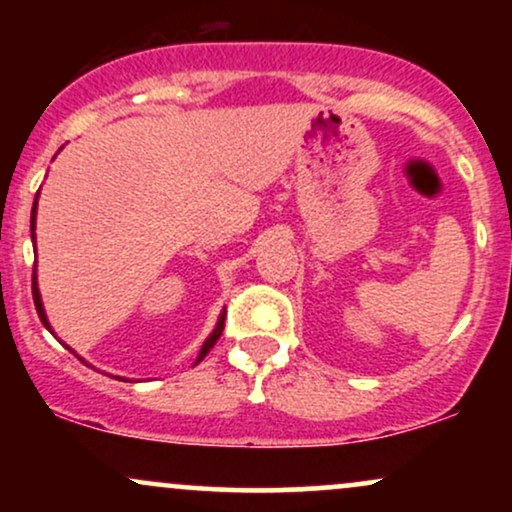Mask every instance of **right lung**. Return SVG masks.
Returning <instances> with one entry per match:
<instances>
[{
  "label": "right lung",
  "mask_w": 512,
  "mask_h": 512,
  "mask_svg": "<svg viewBox=\"0 0 512 512\" xmlns=\"http://www.w3.org/2000/svg\"><path fill=\"white\" fill-rule=\"evenodd\" d=\"M35 202H38V199H35ZM35 202H33V216H31V231H35ZM33 240H35V233H33ZM33 303H35V310H38L40 320H43V325L48 327V330H50V325H48V317H45V310H43V303H40L38 284H35V269H33ZM223 322H226V310H223L221 317H219V322H216V330L211 332V337L207 339V342H204L202 351H199V356H197V363L202 361V358L209 354V351H211V346H214L216 342H219V337H221V332H223Z\"/></svg>",
  "instance_id": "add662e5"
}]
</instances>
